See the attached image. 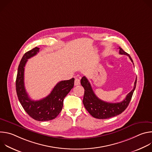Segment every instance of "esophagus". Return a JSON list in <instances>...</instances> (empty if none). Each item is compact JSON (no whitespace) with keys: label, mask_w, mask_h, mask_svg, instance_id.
Segmentation results:
<instances>
[{"label":"esophagus","mask_w":152,"mask_h":152,"mask_svg":"<svg viewBox=\"0 0 152 152\" xmlns=\"http://www.w3.org/2000/svg\"><path fill=\"white\" fill-rule=\"evenodd\" d=\"M80 83V79L78 78H76L75 80V85L77 86V85H79Z\"/></svg>","instance_id":"1"}]
</instances>
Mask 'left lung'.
<instances>
[{"label": "left lung", "mask_w": 152, "mask_h": 152, "mask_svg": "<svg viewBox=\"0 0 152 152\" xmlns=\"http://www.w3.org/2000/svg\"><path fill=\"white\" fill-rule=\"evenodd\" d=\"M119 49L120 54L128 56L133 62L131 57L128 53L125 52L121 48H119ZM80 83L85 90L83 103L85 109L96 118L106 119L121 114L126 109L136 88L137 78L134 83L133 90L126 96L123 101L119 103H109L99 99L94 94L90 82L85 76L82 77Z\"/></svg>", "instance_id": "obj_1"}]
</instances>
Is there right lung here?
Listing matches in <instances>:
<instances>
[{
    "label": "right lung",
    "mask_w": 152,
    "mask_h": 152,
    "mask_svg": "<svg viewBox=\"0 0 152 152\" xmlns=\"http://www.w3.org/2000/svg\"><path fill=\"white\" fill-rule=\"evenodd\" d=\"M36 47L25 53L18 67L15 82L18 99L25 111L35 120L43 121L55 118L62 109L64 98L73 88L75 79L62 80L58 82L51 93L45 98L33 100L29 97L25 87L24 71L28 59L39 52Z\"/></svg>",
    "instance_id": "obj_1"
}]
</instances>
